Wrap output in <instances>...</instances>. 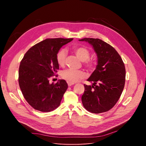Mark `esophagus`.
<instances>
[{"label": "esophagus", "mask_w": 146, "mask_h": 146, "mask_svg": "<svg viewBox=\"0 0 146 146\" xmlns=\"http://www.w3.org/2000/svg\"><path fill=\"white\" fill-rule=\"evenodd\" d=\"M68 86H71L72 85H74V83H70V82H68Z\"/></svg>", "instance_id": "esophagus-1"}]
</instances>
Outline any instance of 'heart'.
<instances>
[{
    "mask_svg": "<svg viewBox=\"0 0 146 146\" xmlns=\"http://www.w3.org/2000/svg\"><path fill=\"white\" fill-rule=\"evenodd\" d=\"M74 52L78 58L82 61H85L89 59L90 56V52L87 48L84 47H77L74 48ZM66 58V51L64 49H60L57 52L56 59L57 63L60 66H63L65 63ZM94 63L93 61L88 60L86 61L85 65L90 69H92L94 67ZM85 77V74L80 70H74L68 69L64 70L61 74V77L64 80L70 83H75L79 81Z\"/></svg>",
    "mask_w": 146,
    "mask_h": 146,
    "instance_id": "heart-1",
    "label": "heart"
}]
</instances>
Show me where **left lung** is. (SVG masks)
<instances>
[{
    "instance_id": "8db88e82",
    "label": "left lung",
    "mask_w": 146,
    "mask_h": 146,
    "mask_svg": "<svg viewBox=\"0 0 146 146\" xmlns=\"http://www.w3.org/2000/svg\"><path fill=\"white\" fill-rule=\"evenodd\" d=\"M92 46L98 56V64L85 86L82 101L85 108L92 113L108 111L117 103L125 81V68L115 48L98 38H83Z\"/></svg>"
}]
</instances>
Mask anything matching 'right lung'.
Listing matches in <instances>:
<instances>
[{
    "label": "right lung",
    "instance_id": "obj_1",
    "mask_svg": "<svg viewBox=\"0 0 146 146\" xmlns=\"http://www.w3.org/2000/svg\"><path fill=\"white\" fill-rule=\"evenodd\" d=\"M72 39H46L31 47L21 60L19 85L25 99L34 109L49 112L59 107L68 84L64 80L50 84L49 78L59 69L57 52Z\"/></svg>",
    "mask_w": 146,
    "mask_h": 146
}]
</instances>
